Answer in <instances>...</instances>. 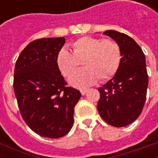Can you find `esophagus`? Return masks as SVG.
<instances>
[{
    "instance_id": "obj_1",
    "label": "esophagus",
    "mask_w": 158,
    "mask_h": 158,
    "mask_svg": "<svg viewBox=\"0 0 158 158\" xmlns=\"http://www.w3.org/2000/svg\"><path fill=\"white\" fill-rule=\"evenodd\" d=\"M80 92H81V94H82L83 96H84V95H85L86 92H87V89H80Z\"/></svg>"
}]
</instances>
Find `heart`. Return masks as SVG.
I'll list each match as a JSON object with an SVG mask.
<instances>
[{
  "label": "heart",
  "mask_w": 158,
  "mask_h": 158,
  "mask_svg": "<svg viewBox=\"0 0 158 158\" xmlns=\"http://www.w3.org/2000/svg\"><path fill=\"white\" fill-rule=\"evenodd\" d=\"M72 52L62 48L56 62L66 77L75 72L82 61L84 69L70 77L69 83L77 88H85L98 80L106 81L118 71L121 62V50L116 42L91 36H84L72 44Z\"/></svg>",
  "instance_id": "obj_1"
}]
</instances>
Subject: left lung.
Wrapping results in <instances>:
<instances>
[{"label": "left lung", "instance_id": "8db88e82", "mask_svg": "<svg viewBox=\"0 0 158 158\" xmlns=\"http://www.w3.org/2000/svg\"><path fill=\"white\" fill-rule=\"evenodd\" d=\"M121 50V62L112 79L100 87L97 109L108 124L124 127L139 116L146 98L148 75L146 57L139 45L125 34L106 30Z\"/></svg>", "mask_w": 158, "mask_h": 158}]
</instances>
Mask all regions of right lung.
Listing matches in <instances>:
<instances>
[{
  "label": "right lung",
  "instance_id": "add662e5",
  "mask_svg": "<svg viewBox=\"0 0 158 158\" xmlns=\"http://www.w3.org/2000/svg\"><path fill=\"white\" fill-rule=\"evenodd\" d=\"M64 37L34 40L16 62L13 88L23 118L39 135L57 139L73 124L79 90L68 87L56 62Z\"/></svg>",
  "mask_w": 158,
  "mask_h": 158
}]
</instances>
